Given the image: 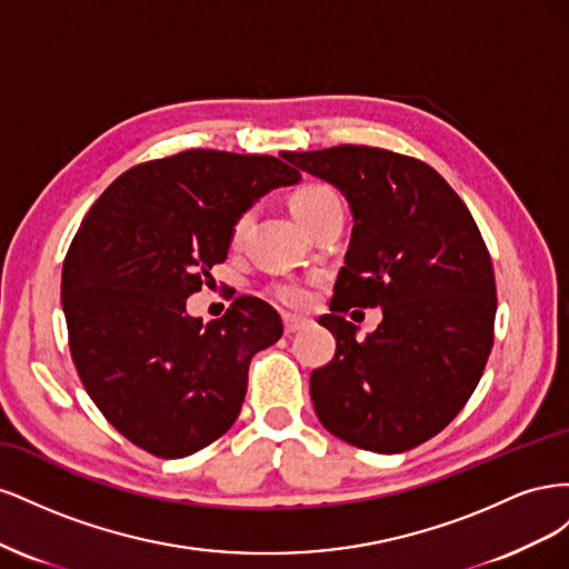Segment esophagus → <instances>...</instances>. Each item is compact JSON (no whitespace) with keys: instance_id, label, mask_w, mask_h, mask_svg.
I'll return each mask as SVG.
<instances>
[{"instance_id":"1","label":"esophagus","mask_w":569,"mask_h":569,"mask_svg":"<svg viewBox=\"0 0 569 569\" xmlns=\"http://www.w3.org/2000/svg\"><path fill=\"white\" fill-rule=\"evenodd\" d=\"M282 322H284V335H295V332H301V330H306L308 325H311V320H306V318H297V316H284V318H282Z\"/></svg>"}]
</instances>
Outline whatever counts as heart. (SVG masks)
<instances>
[{"label": "heart", "mask_w": 569, "mask_h": 569, "mask_svg": "<svg viewBox=\"0 0 569 569\" xmlns=\"http://www.w3.org/2000/svg\"><path fill=\"white\" fill-rule=\"evenodd\" d=\"M337 203H341V199L332 187L308 184V187H301L299 192L295 194V199H291V211H295V216H297L301 226H306V222L311 220L313 216H318L320 211L330 209V206H337ZM249 226H251V213L249 211L234 220L232 232H230L232 247H242L244 237L249 232ZM272 295L287 308H303V306H308V301H311L313 291H311V284H308V282L284 280V282H278L272 287Z\"/></svg>", "instance_id": "heart-1"}]
</instances>
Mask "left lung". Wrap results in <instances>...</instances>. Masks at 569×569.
Returning <instances> with one entry per match:
<instances>
[{
    "mask_svg": "<svg viewBox=\"0 0 569 569\" xmlns=\"http://www.w3.org/2000/svg\"><path fill=\"white\" fill-rule=\"evenodd\" d=\"M282 159L347 197L353 230L330 316L335 358L311 372L327 432L358 449L403 453L468 403L493 347L496 280L468 206L432 166L389 149L341 144ZM383 308L366 340L342 318Z\"/></svg>",
    "mask_w": 569,
    "mask_h": 569,
    "instance_id": "8db88e82",
    "label": "left lung"
}]
</instances>
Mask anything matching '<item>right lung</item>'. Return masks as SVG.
Returning a JSON list of instances; mask_svg holds the SVG:
<instances>
[{"label":"right lung","instance_id":"add662e5","mask_svg":"<svg viewBox=\"0 0 569 569\" xmlns=\"http://www.w3.org/2000/svg\"><path fill=\"white\" fill-rule=\"evenodd\" d=\"M299 178L274 157L189 149L126 170L80 222L61 272L68 347L101 416L151 456L226 435L253 353L282 337L261 299L203 325L187 297L228 258L234 220Z\"/></svg>","mask_w":569,"mask_h":569}]
</instances>
